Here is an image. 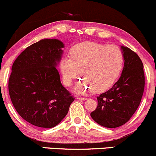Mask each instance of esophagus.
I'll list each match as a JSON object with an SVG mask.
<instances>
[{"label": "esophagus", "instance_id": "34e87169", "mask_svg": "<svg viewBox=\"0 0 156 156\" xmlns=\"http://www.w3.org/2000/svg\"><path fill=\"white\" fill-rule=\"evenodd\" d=\"M76 99H78V100H81V101H85L87 98L84 97H76Z\"/></svg>", "mask_w": 156, "mask_h": 156}]
</instances>
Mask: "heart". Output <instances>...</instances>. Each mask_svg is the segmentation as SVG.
I'll use <instances>...</instances> for the list:
<instances>
[{"mask_svg": "<svg viewBox=\"0 0 156 156\" xmlns=\"http://www.w3.org/2000/svg\"><path fill=\"white\" fill-rule=\"evenodd\" d=\"M124 66V55L115 45L85 41L75 44L69 50V58L60 61L63 82L69 87L80 74L83 78L75 87L78 93L93 89L103 92L113 85Z\"/></svg>", "mask_w": 156, "mask_h": 156, "instance_id": "obj_1", "label": "heart"}]
</instances>
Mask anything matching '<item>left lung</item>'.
I'll list each match as a JSON object with an SVG mask.
<instances>
[{
    "label": "left lung",
    "mask_w": 156,
    "mask_h": 156,
    "mask_svg": "<svg viewBox=\"0 0 156 156\" xmlns=\"http://www.w3.org/2000/svg\"><path fill=\"white\" fill-rule=\"evenodd\" d=\"M124 67L121 77L108 91L97 97V108L92 119L107 128H115L127 122L141 103L144 90V73L141 60L129 48L121 46Z\"/></svg>",
    "instance_id": "left-lung-1"
}]
</instances>
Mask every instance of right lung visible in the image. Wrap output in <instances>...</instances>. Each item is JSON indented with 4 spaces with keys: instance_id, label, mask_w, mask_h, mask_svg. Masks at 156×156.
<instances>
[{
    "instance_id": "right-lung-1",
    "label": "right lung",
    "mask_w": 156,
    "mask_h": 156,
    "mask_svg": "<svg viewBox=\"0 0 156 156\" xmlns=\"http://www.w3.org/2000/svg\"><path fill=\"white\" fill-rule=\"evenodd\" d=\"M64 44L42 39L19 55L12 67L9 92L15 109L34 126L52 128L67 114L74 98L61 83L56 66Z\"/></svg>"
}]
</instances>
